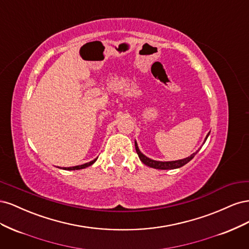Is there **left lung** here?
Wrapping results in <instances>:
<instances>
[{
	"label": "left lung",
	"instance_id": "obj_1",
	"mask_svg": "<svg viewBox=\"0 0 249 249\" xmlns=\"http://www.w3.org/2000/svg\"><path fill=\"white\" fill-rule=\"evenodd\" d=\"M209 135H210V132L208 133V135L206 136L205 141H203V143H205L206 140L208 139ZM135 148H136V152H137L139 159L141 160L142 163H144L145 165H147V166L152 167V168H155V169H163V170H166V169H176V168H179V167L184 166L185 164H187L188 162L191 161V160L193 159V158H194V156L196 155L197 152H198V150H197V152L193 153L190 157L185 158V159H182V160L165 161V162H162V161H156V160H153V159H149V158H147L145 155H143V154L140 152V149H139V147H138V144H137V141H136V140H135Z\"/></svg>",
	"mask_w": 249,
	"mask_h": 249
}]
</instances>
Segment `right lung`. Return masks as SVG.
Returning <instances> with one entry per match:
<instances>
[{
	"mask_svg": "<svg viewBox=\"0 0 249 249\" xmlns=\"http://www.w3.org/2000/svg\"><path fill=\"white\" fill-rule=\"evenodd\" d=\"M97 160V158L92 161H90L88 163H85V164H82V165H78V166H72V167H64L63 169L64 170H79V169H83V168H86L88 166H90V165H92L95 161Z\"/></svg>",
	"mask_w": 249,
	"mask_h": 249,
	"instance_id": "obj_1",
	"label": "right lung"
}]
</instances>
